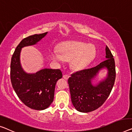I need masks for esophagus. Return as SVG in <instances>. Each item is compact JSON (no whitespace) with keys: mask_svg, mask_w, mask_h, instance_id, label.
<instances>
[{"mask_svg":"<svg viewBox=\"0 0 132 132\" xmlns=\"http://www.w3.org/2000/svg\"><path fill=\"white\" fill-rule=\"evenodd\" d=\"M63 78L64 79L67 80L69 78V75H64L63 76Z\"/></svg>","mask_w":132,"mask_h":132,"instance_id":"34e87169","label":"esophagus"}]
</instances>
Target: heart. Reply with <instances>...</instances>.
Here are the masks:
<instances>
[{
    "label": "heart",
    "mask_w": 132,
    "mask_h": 132,
    "mask_svg": "<svg viewBox=\"0 0 132 132\" xmlns=\"http://www.w3.org/2000/svg\"><path fill=\"white\" fill-rule=\"evenodd\" d=\"M58 50L51 51V58L60 63L70 60V66L75 70L85 68L96 55V48L94 45L80 41L63 43L59 46Z\"/></svg>",
    "instance_id": "obj_1"
}]
</instances>
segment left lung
I'll return each mask as SVG.
<instances>
[{
  "instance_id": "1",
  "label": "left lung",
  "mask_w": 132,
  "mask_h": 132,
  "mask_svg": "<svg viewBox=\"0 0 132 132\" xmlns=\"http://www.w3.org/2000/svg\"><path fill=\"white\" fill-rule=\"evenodd\" d=\"M105 61L94 68L76 72L68 79L72 103L78 111L88 113L101 107L109 97L116 79L115 62L110 49L105 47ZM103 68L108 70V76L96 86L92 80Z\"/></svg>"
}]
</instances>
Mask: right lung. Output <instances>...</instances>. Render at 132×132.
<instances>
[{
	"label": "right lung",
	"instance_id": "1",
	"mask_svg": "<svg viewBox=\"0 0 132 132\" xmlns=\"http://www.w3.org/2000/svg\"><path fill=\"white\" fill-rule=\"evenodd\" d=\"M47 32L23 38L18 45L11 63V80L12 87L21 101L31 109L43 110L54 100L56 82L62 78L60 69H44L35 73H27L21 67L20 53L23 47L37 44Z\"/></svg>",
	"mask_w": 132,
	"mask_h": 132
}]
</instances>
